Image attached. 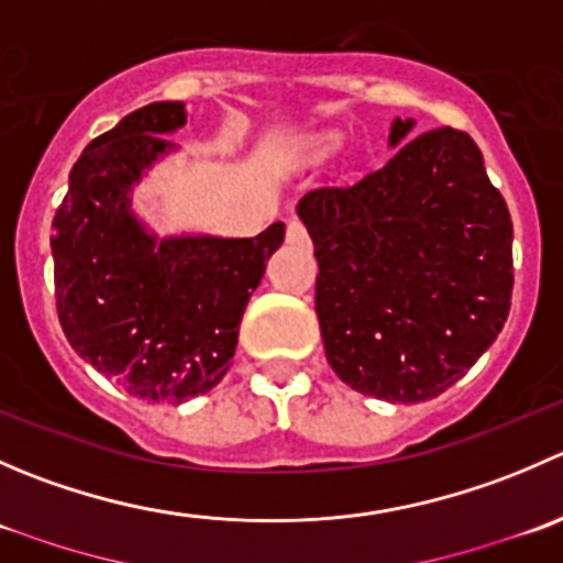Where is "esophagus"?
<instances>
[{
  "instance_id": "34e87169",
  "label": "esophagus",
  "mask_w": 563,
  "mask_h": 563,
  "mask_svg": "<svg viewBox=\"0 0 563 563\" xmlns=\"http://www.w3.org/2000/svg\"><path fill=\"white\" fill-rule=\"evenodd\" d=\"M286 242H288V245H308L310 234H308V229H305L302 220H297V218L288 220V225H286Z\"/></svg>"
}]
</instances>
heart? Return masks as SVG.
Returning <instances> with one entry per match:
<instances>
[{"label":"heart","instance_id":"b5f03b06","mask_svg":"<svg viewBox=\"0 0 563 563\" xmlns=\"http://www.w3.org/2000/svg\"><path fill=\"white\" fill-rule=\"evenodd\" d=\"M321 144H323V146H332V139H323Z\"/></svg>","mask_w":563,"mask_h":563}]
</instances>
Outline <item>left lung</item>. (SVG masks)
Masks as SVG:
<instances>
[{
  "mask_svg": "<svg viewBox=\"0 0 563 563\" xmlns=\"http://www.w3.org/2000/svg\"><path fill=\"white\" fill-rule=\"evenodd\" d=\"M413 128L395 119L389 144ZM316 245V313L340 382L389 402L439 397L501 332L512 218L468 133L408 139L387 166L299 201Z\"/></svg>",
  "mask_w": 563,
  "mask_h": 563,
  "instance_id": "1",
  "label": "left lung"
}]
</instances>
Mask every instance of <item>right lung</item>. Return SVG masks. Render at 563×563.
I'll use <instances>...</instances> for the list:
<instances>
[{"label": "right lung", "instance_id": "right-lung-1", "mask_svg": "<svg viewBox=\"0 0 563 563\" xmlns=\"http://www.w3.org/2000/svg\"><path fill=\"white\" fill-rule=\"evenodd\" d=\"M185 124L181 103L128 113L84 150L51 225L54 297L67 343L139 400L185 402L225 376L242 313L286 225L253 240L146 234L130 190Z\"/></svg>", "mask_w": 563, "mask_h": 563}]
</instances>
